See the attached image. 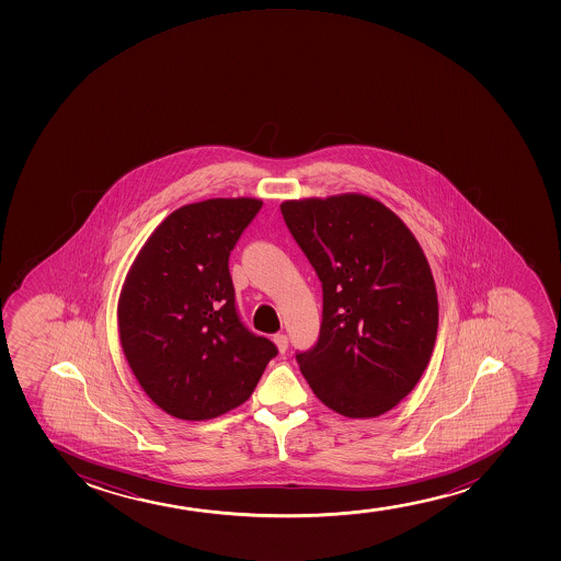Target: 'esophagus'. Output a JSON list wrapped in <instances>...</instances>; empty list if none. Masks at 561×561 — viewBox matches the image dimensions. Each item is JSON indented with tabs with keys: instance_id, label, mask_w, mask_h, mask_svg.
Returning <instances> with one entry per match:
<instances>
[{
	"instance_id": "obj_1",
	"label": "esophagus",
	"mask_w": 561,
	"mask_h": 561,
	"mask_svg": "<svg viewBox=\"0 0 561 561\" xmlns=\"http://www.w3.org/2000/svg\"><path fill=\"white\" fill-rule=\"evenodd\" d=\"M273 341L277 344L280 354H284V352L288 350V336L284 335V333H277V335L273 336Z\"/></svg>"
}]
</instances>
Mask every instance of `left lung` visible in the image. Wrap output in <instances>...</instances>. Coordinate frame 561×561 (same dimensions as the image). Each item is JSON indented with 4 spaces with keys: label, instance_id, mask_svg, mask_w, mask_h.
<instances>
[{
    "label": "left lung",
    "instance_id": "1",
    "mask_svg": "<svg viewBox=\"0 0 561 561\" xmlns=\"http://www.w3.org/2000/svg\"><path fill=\"white\" fill-rule=\"evenodd\" d=\"M322 283L320 336L297 352L325 407L378 417L412 391L438 333L431 265L407 225L381 202L341 194L280 206Z\"/></svg>",
    "mask_w": 561,
    "mask_h": 561
}]
</instances>
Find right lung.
<instances>
[{
    "label": "right lung",
    "instance_id": "obj_1",
    "mask_svg": "<svg viewBox=\"0 0 561 561\" xmlns=\"http://www.w3.org/2000/svg\"><path fill=\"white\" fill-rule=\"evenodd\" d=\"M262 207L213 198L170 213L123 284L119 341L144 391L172 417H219L251 397L277 346L239 318L230 252Z\"/></svg>",
    "mask_w": 561,
    "mask_h": 561
}]
</instances>
